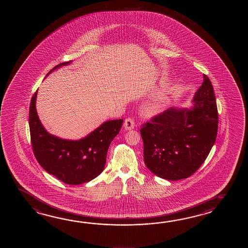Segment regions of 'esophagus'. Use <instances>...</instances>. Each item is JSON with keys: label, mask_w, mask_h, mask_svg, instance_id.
I'll return each mask as SVG.
<instances>
[{"label": "esophagus", "mask_w": 248, "mask_h": 248, "mask_svg": "<svg viewBox=\"0 0 248 248\" xmlns=\"http://www.w3.org/2000/svg\"><path fill=\"white\" fill-rule=\"evenodd\" d=\"M135 126V122L132 120L131 118H127L124 122V127L126 130H131Z\"/></svg>", "instance_id": "34e87169"}]
</instances>
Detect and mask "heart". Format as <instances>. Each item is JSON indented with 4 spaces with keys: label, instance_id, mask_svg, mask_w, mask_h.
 <instances>
[{
    "label": "heart",
    "instance_id": "heart-1",
    "mask_svg": "<svg viewBox=\"0 0 248 248\" xmlns=\"http://www.w3.org/2000/svg\"><path fill=\"white\" fill-rule=\"evenodd\" d=\"M166 106H167V105H166L165 101H157V102H154V103L148 106L146 110L150 114L155 115V114H158L159 112L163 111L165 108H166Z\"/></svg>",
    "mask_w": 248,
    "mask_h": 248
}]
</instances>
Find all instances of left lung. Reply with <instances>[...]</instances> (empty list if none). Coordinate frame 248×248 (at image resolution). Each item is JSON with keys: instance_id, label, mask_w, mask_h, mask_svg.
Returning <instances> with one entry per match:
<instances>
[{"instance_id": "1", "label": "left lung", "mask_w": 248, "mask_h": 248, "mask_svg": "<svg viewBox=\"0 0 248 248\" xmlns=\"http://www.w3.org/2000/svg\"><path fill=\"white\" fill-rule=\"evenodd\" d=\"M210 79L196 92L190 108L171 107L140 129L143 159L160 178L176 181L194 174L216 142L218 111Z\"/></svg>"}]
</instances>
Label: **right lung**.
<instances>
[{
    "label": "right lung",
    "mask_w": 248,
    "mask_h": 248,
    "mask_svg": "<svg viewBox=\"0 0 248 248\" xmlns=\"http://www.w3.org/2000/svg\"><path fill=\"white\" fill-rule=\"evenodd\" d=\"M59 63L54 70L70 64ZM37 91L29 110V127L32 151L42 169L64 184L79 185L94 179L103 172L108 148L121 130L123 120L104 122L79 140H67L49 134L42 126L36 111Z\"/></svg>",
    "instance_id": "1"
}]
</instances>
